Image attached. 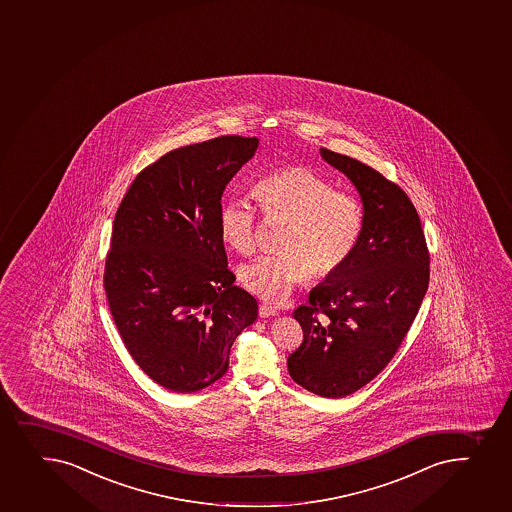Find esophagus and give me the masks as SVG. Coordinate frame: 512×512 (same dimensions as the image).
Wrapping results in <instances>:
<instances>
[{"label":"esophagus","mask_w":512,"mask_h":512,"mask_svg":"<svg viewBox=\"0 0 512 512\" xmlns=\"http://www.w3.org/2000/svg\"><path fill=\"white\" fill-rule=\"evenodd\" d=\"M279 314L277 309H274L272 306H267V304H260L259 307V316L260 317H274Z\"/></svg>","instance_id":"esophagus-1"}]
</instances>
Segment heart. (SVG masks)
I'll use <instances>...</instances> for the list:
<instances>
[{"instance_id": "b5f03b06", "label": "heart", "mask_w": 512, "mask_h": 512, "mask_svg": "<svg viewBox=\"0 0 512 512\" xmlns=\"http://www.w3.org/2000/svg\"><path fill=\"white\" fill-rule=\"evenodd\" d=\"M265 222H282L280 252L262 255L238 270L240 284L269 304H282L311 275L329 279L353 257L364 228L358 196L334 190L331 181L304 166L275 169L252 188ZM223 242L250 255L257 245V215L243 201L220 210Z\"/></svg>"}]
</instances>
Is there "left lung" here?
Instances as JSON below:
<instances>
[{
  "label": "left lung",
  "mask_w": 512,
  "mask_h": 512,
  "mask_svg": "<svg viewBox=\"0 0 512 512\" xmlns=\"http://www.w3.org/2000/svg\"><path fill=\"white\" fill-rule=\"evenodd\" d=\"M321 154L358 188L363 235L348 264L292 314L304 339L287 368L307 391L343 398L380 375L400 348L427 294L430 253L400 186L358 159L326 148Z\"/></svg>",
  "instance_id": "left-lung-1"
}]
</instances>
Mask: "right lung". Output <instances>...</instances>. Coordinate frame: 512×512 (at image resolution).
<instances>
[{
	"label": "right lung",
	"instance_id": "obj_1",
	"mask_svg": "<svg viewBox=\"0 0 512 512\" xmlns=\"http://www.w3.org/2000/svg\"><path fill=\"white\" fill-rule=\"evenodd\" d=\"M259 146L220 136L173 149L137 174L112 227L104 289L122 343L174 393L220 380L259 304L228 269L222 195Z\"/></svg>",
	"mask_w": 512,
	"mask_h": 512
}]
</instances>
